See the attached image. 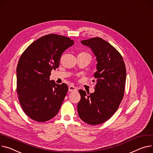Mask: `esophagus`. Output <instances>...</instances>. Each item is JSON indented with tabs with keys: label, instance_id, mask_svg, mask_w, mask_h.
Wrapping results in <instances>:
<instances>
[{
	"label": "esophagus",
	"instance_id": "1",
	"mask_svg": "<svg viewBox=\"0 0 153 153\" xmlns=\"http://www.w3.org/2000/svg\"><path fill=\"white\" fill-rule=\"evenodd\" d=\"M77 90V88L73 85H69L68 87V91L69 92H73V91H76Z\"/></svg>",
	"mask_w": 153,
	"mask_h": 153
}]
</instances>
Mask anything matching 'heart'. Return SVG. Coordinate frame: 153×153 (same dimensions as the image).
Here are the masks:
<instances>
[{
  "instance_id": "obj_1",
  "label": "heart",
  "mask_w": 153,
  "mask_h": 153,
  "mask_svg": "<svg viewBox=\"0 0 153 153\" xmlns=\"http://www.w3.org/2000/svg\"><path fill=\"white\" fill-rule=\"evenodd\" d=\"M82 53V54H86V55H89V54H88L87 53H86V52H82V53Z\"/></svg>"
}]
</instances>
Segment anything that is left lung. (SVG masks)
Masks as SVG:
<instances>
[{
  "label": "left lung",
  "mask_w": 153,
  "mask_h": 153,
  "mask_svg": "<svg viewBox=\"0 0 153 153\" xmlns=\"http://www.w3.org/2000/svg\"><path fill=\"white\" fill-rule=\"evenodd\" d=\"M95 54L97 79L93 94L79 90L80 100L77 105L80 118L85 123L96 126L108 120L117 110L124 97L126 68L123 58L109 43L100 37L81 41Z\"/></svg>",
  "instance_id": "obj_1"
}]
</instances>
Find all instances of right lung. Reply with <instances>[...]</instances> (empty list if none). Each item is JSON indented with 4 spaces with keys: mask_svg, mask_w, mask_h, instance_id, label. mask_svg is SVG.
Returning a JSON list of instances; mask_svg holds the SVG:
<instances>
[{
    "mask_svg": "<svg viewBox=\"0 0 153 153\" xmlns=\"http://www.w3.org/2000/svg\"><path fill=\"white\" fill-rule=\"evenodd\" d=\"M74 43L68 37L50 34L35 40L20 56L16 91L25 113L33 120L42 123L58 113L68 87L50 80V76L58 68L64 51Z\"/></svg>",
    "mask_w": 153,
    "mask_h": 153,
    "instance_id": "obj_1",
    "label": "right lung"
}]
</instances>
